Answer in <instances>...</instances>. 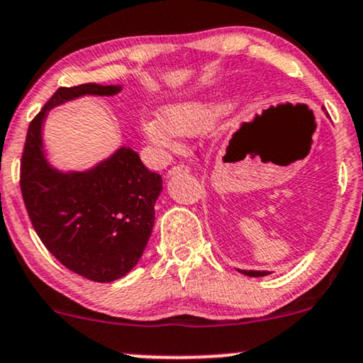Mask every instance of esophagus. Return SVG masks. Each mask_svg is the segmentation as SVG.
Segmentation results:
<instances>
[{
	"label": "esophagus",
	"instance_id": "34e87169",
	"mask_svg": "<svg viewBox=\"0 0 363 363\" xmlns=\"http://www.w3.org/2000/svg\"><path fill=\"white\" fill-rule=\"evenodd\" d=\"M186 172H189V167H187L186 164L172 165V167L169 169V176H177V174H186Z\"/></svg>",
	"mask_w": 363,
	"mask_h": 363
}]
</instances>
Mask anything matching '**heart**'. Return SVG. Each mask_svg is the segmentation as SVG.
I'll list each match as a JSON object with an SVG mask.
<instances>
[{"label":"heart","mask_w":363,"mask_h":363,"mask_svg":"<svg viewBox=\"0 0 363 363\" xmlns=\"http://www.w3.org/2000/svg\"><path fill=\"white\" fill-rule=\"evenodd\" d=\"M225 111V106L209 103L186 101L169 104L162 113L150 115L143 121V132L155 145L170 148L176 143L177 133L198 135L208 132Z\"/></svg>","instance_id":"1"}]
</instances>
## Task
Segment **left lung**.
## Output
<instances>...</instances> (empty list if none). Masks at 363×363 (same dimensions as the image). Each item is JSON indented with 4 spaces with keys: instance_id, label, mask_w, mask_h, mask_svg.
I'll use <instances>...</instances> for the list:
<instances>
[{
    "instance_id": "left-lung-1",
    "label": "left lung",
    "mask_w": 363,
    "mask_h": 363,
    "mask_svg": "<svg viewBox=\"0 0 363 363\" xmlns=\"http://www.w3.org/2000/svg\"><path fill=\"white\" fill-rule=\"evenodd\" d=\"M242 274H245V276H250V277H264V276H269L267 270H240Z\"/></svg>"
}]
</instances>
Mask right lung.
Returning a JSON list of instances; mask_svg holds the SVG:
<instances>
[{
  "label": "right lung",
  "instance_id": "right-lung-1",
  "mask_svg": "<svg viewBox=\"0 0 363 363\" xmlns=\"http://www.w3.org/2000/svg\"><path fill=\"white\" fill-rule=\"evenodd\" d=\"M120 89L93 82L59 87L30 121L20 162L21 196L38 238L64 267L94 282H113L137 265L154 228L162 177L125 147L87 172L62 174L47 164L40 130L55 104Z\"/></svg>",
  "mask_w": 363,
  "mask_h": 363
}]
</instances>
